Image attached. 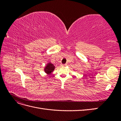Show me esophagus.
<instances>
[{"label": "esophagus", "mask_w": 121, "mask_h": 121, "mask_svg": "<svg viewBox=\"0 0 121 121\" xmlns=\"http://www.w3.org/2000/svg\"><path fill=\"white\" fill-rule=\"evenodd\" d=\"M66 64H61L60 65V66L61 67H65V66H66Z\"/></svg>", "instance_id": "1"}]
</instances>
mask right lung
<instances>
[{
  "label": "right lung",
  "instance_id": "obj_1",
  "mask_svg": "<svg viewBox=\"0 0 121 121\" xmlns=\"http://www.w3.org/2000/svg\"><path fill=\"white\" fill-rule=\"evenodd\" d=\"M56 67L54 65L52 64L51 62H48V63L46 64L44 68V71L47 75H50L53 72Z\"/></svg>",
  "mask_w": 121,
  "mask_h": 121
}]
</instances>
